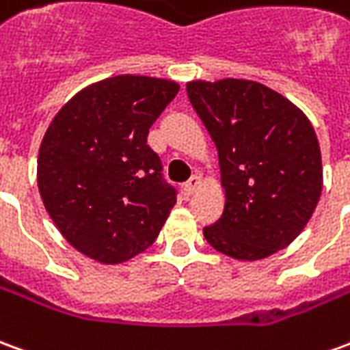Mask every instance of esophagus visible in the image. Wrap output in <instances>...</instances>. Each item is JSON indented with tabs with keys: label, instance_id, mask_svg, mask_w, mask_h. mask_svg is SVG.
Returning a JSON list of instances; mask_svg holds the SVG:
<instances>
[{
	"label": "esophagus",
	"instance_id": "obj_1",
	"mask_svg": "<svg viewBox=\"0 0 350 350\" xmlns=\"http://www.w3.org/2000/svg\"><path fill=\"white\" fill-rule=\"evenodd\" d=\"M200 185V176L193 174L187 182L183 183V191L187 193V195H193V193L197 191V187Z\"/></svg>",
	"mask_w": 350,
	"mask_h": 350
}]
</instances>
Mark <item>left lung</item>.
I'll return each instance as SVG.
<instances>
[{
	"instance_id": "obj_1",
	"label": "left lung",
	"mask_w": 350,
	"mask_h": 350,
	"mask_svg": "<svg viewBox=\"0 0 350 350\" xmlns=\"http://www.w3.org/2000/svg\"><path fill=\"white\" fill-rule=\"evenodd\" d=\"M217 148L226 208L206 243L234 260H261L301 233L322 191L319 140L301 109L246 79L187 83Z\"/></svg>"
}]
</instances>
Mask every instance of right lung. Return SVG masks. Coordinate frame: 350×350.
Segmentation results:
<instances>
[{"instance_id": "right-lung-1", "label": "right lung", "mask_w": 350, "mask_h": 350, "mask_svg": "<svg viewBox=\"0 0 350 350\" xmlns=\"http://www.w3.org/2000/svg\"><path fill=\"white\" fill-rule=\"evenodd\" d=\"M178 83L117 75L77 92L41 142L38 185L58 231L100 263H123L155 243L176 187L148 146Z\"/></svg>"}]
</instances>
